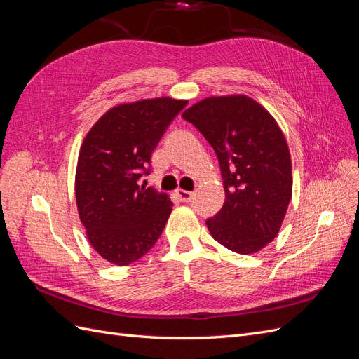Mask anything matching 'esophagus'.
Masks as SVG:
<instances>
[{
	"mask_svg": "<svg viewBox=\"0 0 359 359\" xmlns=\"http://www.w3.org/2000/svg\"><path fill=\"white\" fill-rule=\"evenodd\" d=\"M177 194L182 202H191V199L194 196L193 191H187V190H177Z\"/></svg>",
	"mask_w": 359,
	"mask_h": 359,
	"instance_id": "esophagus-1",
	"label": "esophagus"
}]
</instances>
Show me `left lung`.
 I'll return each mask as SVG.
<instances>
[{"instance_id":"1","label":"left lung","mask_w":359,"mask_h":359,"mask_svg":"<svg viewBox=\"0 0 359 359\" xmlns=\"http://www.w3.org/2000/svg\"><path fill=\"white\" fill-rule=\"evenodd\" d=\"M215 151L226 199L206 220L215 241L240 255L277 236L292 198V163L276 119L247 95L210 97L182 114Z\"/></svg>"}]
</instances>
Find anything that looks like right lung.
<instances>
[{"instance_id":"obj_1","label":"right lung","mask_w":359,"mask_h":359,"mask_svg":"<svg viewBox=\"0 0 359 359\" xmlns=\"http://www.w3.org/2000/svg\"><path fill=\"white\" fill-rule=\"evenodd\" d=\"M186 100L169 97L112 107L85 136L76 169V203L86 236L107 262L126 266L147 255L172 211L168 194L140 186L151 154Z\"/></svg>"}]
</instances>
